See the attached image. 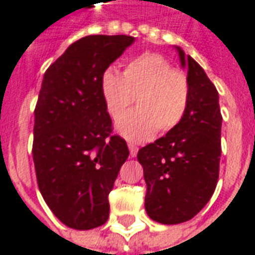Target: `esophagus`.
Listing matches in <instances>:
<instances>
[{
    "instance_id": "1",
    "label": "esophagus",
    "mask_w": 255,
    "mask_h": 255,
    "mask_svg": "<svg viewBox=\"0 0 255 255\" xmlns=\"http://www.w3.org/2000/svg\"><path fill=\"white\" fill-rule=\"evenodd\" d=\"M129 151H130L131 157H136V155H137L138 147L136 144H133V143H129Z\"/></svg>"
}]
</instances>
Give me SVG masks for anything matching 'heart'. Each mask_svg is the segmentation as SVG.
Returning a JSON list of instances; mask_svg holds the SVG:
<instances>
[{"label":"heart","mask_w":255,"mask_h":255,"mask_svg":"<svg viewBox=\"0 0 255 255\" xmlns=\"http://www.w3.org/2000/svg\"><path fill=\"white\" fill-rule=\"evenodd\" d=\"M100 90L112 119L120 118L136 98L138 110L117 124L119 134L131 141H144L155 131L175 129L186 115L190 100L187 76L154 52L130 59L122 75L107 68L100 77Z\"/></svg>","instance_id":"b5f03b06"}]
</instances>
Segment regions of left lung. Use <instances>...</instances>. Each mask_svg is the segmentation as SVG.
<instances>
[{"label":"left lung","mask_w":255,"mask_h":255,"mask_svg":"<svg viewBox=\"0 0 255 255\" xmlns=\"http://www.w3.org/2000/svg\"><path fill=\"white\" fill-rule=\"evenodd\" d=\"M190 100L182 122L138 150L144 169L145 211L159 224L189 221L212 197L219 178L221 126L218 91L204 69L180 48Z\"/></svg>","instance_id":"1"}]
</instances>
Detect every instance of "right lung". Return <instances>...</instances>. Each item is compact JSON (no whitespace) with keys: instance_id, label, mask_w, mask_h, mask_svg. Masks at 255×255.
<instances>
[{"instance_id":"add662e5","label":"right lung","mask_w":255,"mask_h":255,"mask_svg":"<svg viewBox=\"0 0 255 255\" xmlns=\"http://www.w3.org/2000/svg\"><path fill=\"white\" fill-rule=\"evenodd\" d=\"M134 37L86 36L45 71L34 108L33 161L44 201L62 224L87 231L110 217L108 196L129 148L114 134L101 73Z\"/></svg>"}]
</instances>
